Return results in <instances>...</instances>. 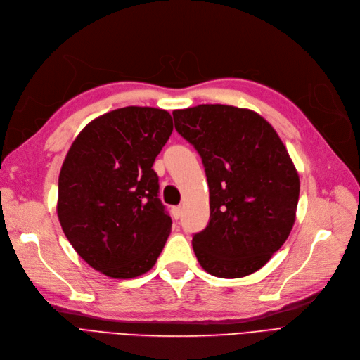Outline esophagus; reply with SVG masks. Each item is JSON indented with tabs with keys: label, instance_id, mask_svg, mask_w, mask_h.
<instances>
[{
	"label": "esophagus",
	"instance_id": "1",
	"mask_svg": "<svg viewBox=\"0 0 360 360\" xmlns=\"http://www.w3.org/2000/svg\"><path fill=\"white\" fill-rule=\"evenodd\" d=\"M171 215H172V219H174V220H179L181 217V208L180 207H172L171 208Z\"/></svg>",
	"mask_w": 360,
	"mask_h": 360
}]
</instances>
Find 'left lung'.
Listing matches in <instances>:
<instances>
[{"mask_svg": "<svg viewBox=\"0 0 360 360\" xmlns=\"http://www.w3.org/2000/svg\"><path fill=\"white\" fill-rule=\"evenodd\" d=\"M172 117L202 158L210 188V221L192 240L198 262L212 276H248L294 226L300 179L290 153L275 128L250 109L199 105Z\"/></svg>", "mask_w": 360, "mask_h": 360, "instance_id": "left-lung-1", "label": "left lung"}]
</instances>
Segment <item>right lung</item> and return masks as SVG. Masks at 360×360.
<instances>
[{"instance_id": "1", "label": "right lung", "mask_w": 360, "mask_h": 360, "mask_svg": "<svg viewBox=\"0 0 360 360\" xmlns=\"http://www.w3.org/2000/svg\"><path fill=\"white\" fill-rule=\"evenodd\" d=\"M171 133L167 110L127 106L85 125L65 158L60 226L82 260L109 278L149 271L169 236L152 165Z\"/></svg>"}]
</instances>
